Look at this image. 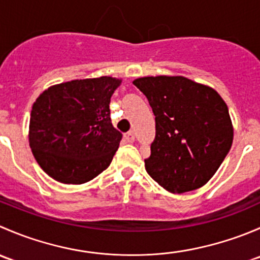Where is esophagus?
<instances>
[{
  "label": "esophagus",
  "mask_w": 260,
  "mask_h": 260,
  "mask_svg": "<svg viewBox=\"0 0 260 260\" xmlns=\"http://www.w3.org/2000/svg\"><path fill=\"white\" fill-rule=\"evenodd\" d=\"M124 138H125V141H127V142H135V140H136V137H135V133L132 132V131H131V132H128V133H125L124 135Z\"/></svg>",
  "instance_id": "1"
}]
</instances>
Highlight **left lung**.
<instances>
[{"label": "left lung", "mask_w": 260, "mask_h": 260, "mask_svg": "<svg viewBox=\"0 0 260 260\" xmlns=\"http://www.w3.org/2000/svg\"><path fill=\"white\" fill-rule=\"evenodd\" d=\"M133 84L156 117L146 171L169 192L203 187L222 164L234 137L224 99L211 86L180 75L143 77Z\"/></svg>", "instance_id": "obj_1"}]
</instances>
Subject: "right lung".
I'll use <instances>...</instances> for the list:
<instances>
[{
	"label": "right lung",
	"instance_id": "add662e5",
	"mask_svg": "<svg viewBox=\"0 0 260 260\" xmlns=\"http://www.w3.org/2000/svg\"><path fill=\"white\" fill-rule=\"evenodd\" d=\"M122 79H77L51 85L34 103L28 143L41 169L61 183L81 185L111 165L122 133L109 103Z\"/></svg>",
	"mask_w": 260,
	"mask_h": 260
}]
</instances>
